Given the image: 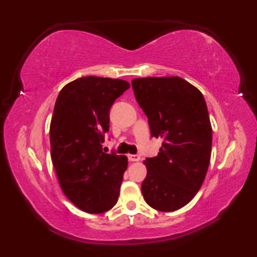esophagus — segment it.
<instances>
[{"instance_id":"obj_1","label":"esophagus","mask_w":257,"mask_h":257,"mask_svg":"<svg viewBox=\"0 0 257 257\" xmlns=\"http://www.w3.org/2000/svg\"><path fill=\"white\" fill-rule=\"evenodd\" d=\"M128 160L130 161V162H138V161L141 160V156H139V155L129 154V155H128Z\"/></svg>"}]
</instances>
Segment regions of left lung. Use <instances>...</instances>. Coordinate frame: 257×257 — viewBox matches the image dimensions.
Listing matches in <instances>:
<instances>
[{
    "label": "left lung",
    "instance_id": "left-lung-1",
    "mask_svg": "<svg viewBox=\"0 0 257 257\" xmlns=\"http://www.w3.org/2000/svg\"><path fill=\"white\" fill-rule=\"evenodd\" d=\"M132 85L151 136L163 139L159 154L144 161L143 196L154 210L177 211L197 194L210 164L212 125L205 99L180 77L136 78Z\"/></svg>",
    "mask_w": 257,
    "mask_h": 257
}]
</instances>
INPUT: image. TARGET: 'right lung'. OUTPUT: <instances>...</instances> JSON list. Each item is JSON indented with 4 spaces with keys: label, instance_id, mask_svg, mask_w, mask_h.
Masks as SVG:
<instances>
[{
    "label": "right lung",
    "instance_id": "right-lung-1",
    "mask_svg": "<svg viewBox=\"0 0 257 257\" xmlns=\"http://www.w3.org/2000/svg\"><path fill=\"white\" fill-rule=\"evenodd\" d=\"M128 81L87 76L69 82L56 98L50 124L51 159L61 189L86 213H103L118 202L124 155L102 152L113 102Z\"/></svg>",
    "mask_w": 257,
    "mask_h": 257
}]
</instances>
